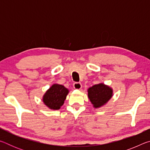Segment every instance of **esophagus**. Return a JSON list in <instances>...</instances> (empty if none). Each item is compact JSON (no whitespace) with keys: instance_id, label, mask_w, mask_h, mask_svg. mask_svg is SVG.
Returning <instances> with one entry per match:
<instances>
[{"instance_id":"1","label":"esophagus","mask_w":150,"mask_h":150,"mask_svg":"<svg viewBox=\"0 0 150 150\" xmlns=\"http://www.w3.org/2000/svg\"><path fill=\"white\" fill-rule=\"evenodd\" d=\"M73 87H74L75 89H81V87H82V85H81V83L75 82L73 83Z\"/></svg>"}]
</instances>
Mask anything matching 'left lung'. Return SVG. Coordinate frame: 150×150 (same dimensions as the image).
<instances>
[{
  "mask_svg": "<svg viewBox=\"0 0 150 150\" xmlns=\"http://www.w3.org/2000/svg\"><path fill=\"white\" fill-rule=\"evenodd\" d=\"M88 97L95 108L105 105L113 95V90L103 83L95 85L88 88Z\"/></svg>",
  "mask_w": 150,
  "mask_h": 150,
  "instance_id": "obj_1",
  "label": "left lung"
}]
</instances>
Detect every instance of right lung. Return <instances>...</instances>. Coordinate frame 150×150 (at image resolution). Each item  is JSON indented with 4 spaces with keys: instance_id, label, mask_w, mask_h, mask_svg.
<instances>
[{
    "instance_id": "obj_1",
    "label": "right lung",
    "mask_w": 150,
    "mask_h": 150,
    "mask_svg": "<svg viewBox=\"0 0 150 150\" xmlns=\"http://www.w3.org/2000/svg\"><path fill=\"white\" fill-rule=\"evenodd\" d=\"M69 93V90L64 86L54 84L43 96V102L52 110H59Z\"/></svg>"
}]
</instances>
